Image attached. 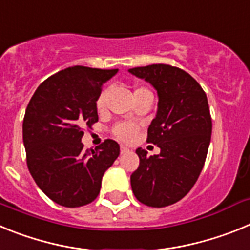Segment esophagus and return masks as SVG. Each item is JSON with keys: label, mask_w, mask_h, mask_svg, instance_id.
Wrapping results in <instances>:
<instances>
[{"label": "esophagus", "mask_w": 250, "mask_h": 250, "mask_svg": "<svg viewBox=\"0 0 250 250\" xmlns=\"http://www.w3.org/2000/svg\"><path fill=\"white\" fill-rule=\"evenodd\" d=\"M120 151H121V154H124V152H127V151H129V147L121 145V146H120Z\"/></svg>", "instance_id": "esophagus-1"}]
</instances>
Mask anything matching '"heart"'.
I'll use <instances>...</instances> for the list:
<instances>
[{
	"mask_svg": "<svg viewBox=\"0 0 250 250\" xmlns=\"http://www.w3.org/2000/svg\"><path fill=\"white\" fill-rule=\"evenodd\" d=\"M141 92H150L146 87H136L134 90V95L141 94ZM106 100H107V91L104 90L100 95H99L98 100H96V107L99 110H103L106 105ZM136 131H138V126L135 124L131 123H119L114 129L115 136L123 141H130L131 139H134V136L136 135Z\"/></svg>",
	"mask_w": 250,
	"mask_h": 250,
	"instance_id": "1",
	"label": "heart"
}]
</instances>
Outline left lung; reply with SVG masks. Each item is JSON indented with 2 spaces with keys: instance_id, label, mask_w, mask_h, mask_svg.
Masks as SVG:
<instances>
[{
  "instance_id": "8db88e82",
  "label": "left lung",
  "mask_w": 250,
  "mask_h": 250,
  "mask_svg": "<svg viewBox=\"0 0 250 250\" xmlns=\"http://www.w3.org/2000/svg\"><path fill=\"white\" fill-rule=\"evenodd\" d=\"M129 72L158 91L146 141L160 147L152 156L136 149L140 164L130 176L132 193L147 207H167L190 191L204 167L211 138L207 95L194 77L174 66L155 63Z\"/></svg>"
}]
</instances>
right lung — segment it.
Here are the masks:
<instances>
[{
	"label": "right lung",
	"mask_w": 250,
	"mask_h": 250,
	"mask_svg": "<svg viewBox=\"0 0 250 250\" xmlns=\"http://www.w3.org/2000/svg\"><path fill=\"white\" fill-rule=\"evenodd\" d=\"M118 68L72 66L46 79L31 98L22 124L26 160L37 187L52 202L66 208L98 198L104 173L120 154L107 139L85 150L83 127L99 120L96 100Z\"/></svg>",
	"instance_id": "right-lung-1"
}]
</instances>
